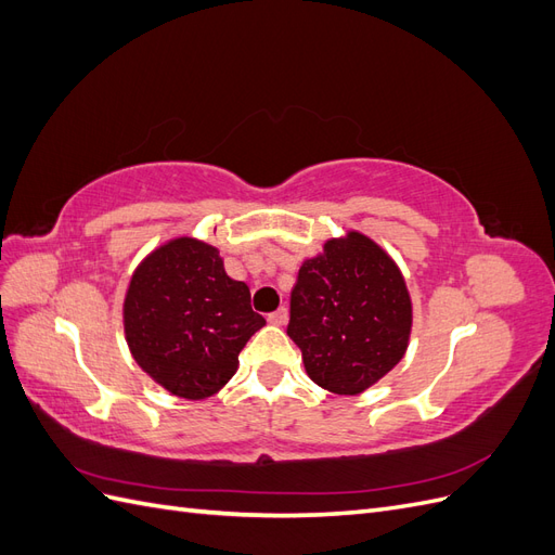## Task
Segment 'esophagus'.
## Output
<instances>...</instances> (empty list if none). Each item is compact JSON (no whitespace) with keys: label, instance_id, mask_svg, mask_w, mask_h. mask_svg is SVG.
Returning <instances> with one entry per match:
<instances>
[{"label":"esophagus","instance_id":"obj_1","mask_svg":"<svg viewBox=\"0 0 555 555\" xmlns=\"http://www.w3.org/2000/svg\"><path fill=\"white\" fill-rule=\"evenodd\" d=\"M287 319H289L287 308H280V310H275V312L268 314V324H273V326H284V324H287Z\"/></svg>","mask_w":555,"mask_h":555}]
</instances>
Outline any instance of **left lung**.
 I'll list each match as a JSON object with an SVG mask.
<instances>
[{
  "instance_id": "left-lung-1",
  "label": "left lung",
  "mask_w": 555,
  "mask_h": 555,
  "mask_svg": "<svg viewBox=\"0 0 555 555\" xmlns=\"http://www.w3.org/2000/svg\"><path fill=\"white\" fill-rule=\"evenodd\" d=\"M287 335L308 377L338 396L371 389L405 357L412 298L379 243L349 229L304 259L292 289Z\"/></svg>"
}]
</instances>
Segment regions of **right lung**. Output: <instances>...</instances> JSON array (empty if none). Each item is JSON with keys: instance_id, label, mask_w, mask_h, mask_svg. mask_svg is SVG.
<instances>
[{"instance_id": "obj_1", "label": "right lung", "mask_w": 555, "mask_h": 555, "mask_svg": "<svg viewBox=\"0 0 555 555\" xmlns=\"http://www.w3.org/2000/svg\"><path fill=\"white\" fill-rule=\"evenodd\" d=\"M125 340L141 371L169 393L206 400L238 371V354L266 319L249 287L224 271L215 245L178 236L133 268L122 304Z\"/></svg>"}]
</instances>
